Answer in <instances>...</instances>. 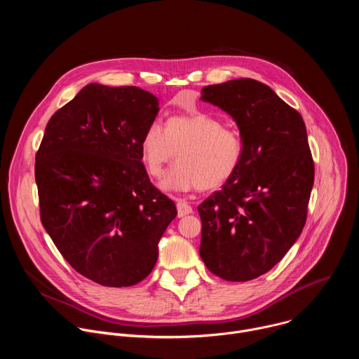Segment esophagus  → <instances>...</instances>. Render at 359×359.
Instances as JSON below:
<instances>
[{"label":"esophagus","mask_w":359,"mask_h":359,"mask_svg":"<svg viewBox=\"0 0 359 359\" xmlns=\"http://www.w3.org/2000/svg\"><path fill=\"white\" fill-rule=\"evenodd\" d=\"M190 213H193V209H191L190 204L183 201V200H179L177 201V216L183 217V216H187Z\"/></svg>","instance_id":"obj_1"}]
</instances>
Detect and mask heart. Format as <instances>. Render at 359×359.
I'll return each mask as SVG.
<instances>
[{"mask_svg":"<svg viewBox=\"0 0 359 359\" xmlns=\"http://www.w3.org/2000/svg\"><path fill=\"white\" fill-rule=\"evenodd\" d=\"M243 153L238 132L203 112L172 116L165 130L151 125L140 140L142 162L151 177H162L175 156L179 161L162 182L165 190L219 189L237 173Z\"/></svg>","mask_w":359,"mask_h":359,"instance_id":"heart-1","label":"heart"}]
</instances>
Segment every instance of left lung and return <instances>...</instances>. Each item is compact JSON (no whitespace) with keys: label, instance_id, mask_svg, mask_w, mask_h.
<instances>
[{"label":"left lung","instance_id":"8db88e82","mask_svg":"<svg viewBox=\"0 0 359 359\" xmlns=\"http://www.w3.org/2000/svg\"><path fill=\"white\" fill-rule=\"evenodd\" d=\"M204 102L237 123V173L197 208L200 257L217 277L250 281L270 271L299 237L314 184V161L298 111L255 79L201 89Z\"/></svg>","mask_w":359,"mask_h":359}]
</instances>
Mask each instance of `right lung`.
Instances as JSON below:
<instances>
[{"label": "right lung", "instance_id": "obj_1", "mask_svg": "<svg viewBox=\"0 0 359 359\" xmlns=\"http://www.w3.org/2000/svg\"><path fill=\"white\" fill-rule=\"evenodd\" d=\"M158 112L147 90L89 83L50 116L35 155L42 226L69 266L100 285L146 278L177 215L142 163Z\"/></svg>", "mask_w": 359, "mask_h": 359}]
</instances>
